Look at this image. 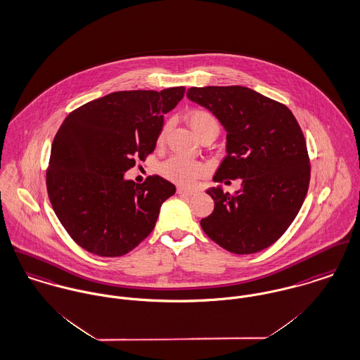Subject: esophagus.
Instances as JSON below:
<instances>
[{
	"label": "esophagus",
	"instance_id": "obj_1",
	"mask_svg": "<svg viewBox=\"0 0 360 360\" xmlns=\"http://www.w3.org/2000/svg\"><path fill=\"white\" fill-rule=\"evenodd\" d=\"M195 190H190V188H184V187H177V194L181 196H193L195 195Z\"/></svg>",
	"mask_w": 360,
	"mask_h": 360
}]
</instances>
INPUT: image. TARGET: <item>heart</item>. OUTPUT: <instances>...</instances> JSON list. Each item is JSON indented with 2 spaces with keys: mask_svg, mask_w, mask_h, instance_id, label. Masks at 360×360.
I'll use <instances>...</instances> for the list:
<instances>
[{
  "mask_svg": "<svg viewBox=\"0 0 360 360\" xmlns=\"http://www.w3.org/2000/svg\"><path fill=\"white\" fill-rule=\"evenodd\" d=\"M188 124L193 128V131H195L198 137L205 131H219L217 118L207 110H202V108L193 110L188 114ZM165 133H166V127H164L158 134V143L164 141ZM205 170H206L205 165L181 155L170 157L167 161H165L164 164L161 165L162 176L173 183L183 184V186L193 184L199 176L205 173Z\"/></svg>",
  "mask_w": 360,
  "mask_h": 360,
  "instance_id": "heart-1",
  "label": "heart"
}]
</instances>
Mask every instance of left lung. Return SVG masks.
Here are the masks:
<instances>
[{
  "instance_id": "obj_1",
  "label": "left lung",
  "mask_w": 360,
  "mask_h": 360,
  "mask_svg": "<svg viewBox=\"0 0 360 360\" xmlns=\"http://www.w3.org/2000/svg\"><path fill=\"white\" fill-rule=\"evenodd\" d=\"M187 98L212 111L227 131V157L213 180L242 183L235 195L221 187L206 191L214 210L200 227L235 255L266 249L290 227L309 186L307 143L293 112L239 85L190 88Z\"/></svg>"
}]
</instances>
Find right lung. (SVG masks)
<instances>
[{
  "instance_id": "1",
  "label": "right lung",
  "mask_w": 360,
  "mask_h": 360,
  "mask_svg": "<svg viewBox=\"0 0 360 360\" xmlns=\"http://www.w3.org/2000/svg\"><path fill=\"white\" fill-rule=\"evenodd\" d=\"M184 92V86L114 92L65 117L52 143L46 190L59 221L82 249L120 257L155 227L176 187L157 174L141 184L124 174L136 158L154 151L164 114Z\"/></svg>"
}]
</instances>
